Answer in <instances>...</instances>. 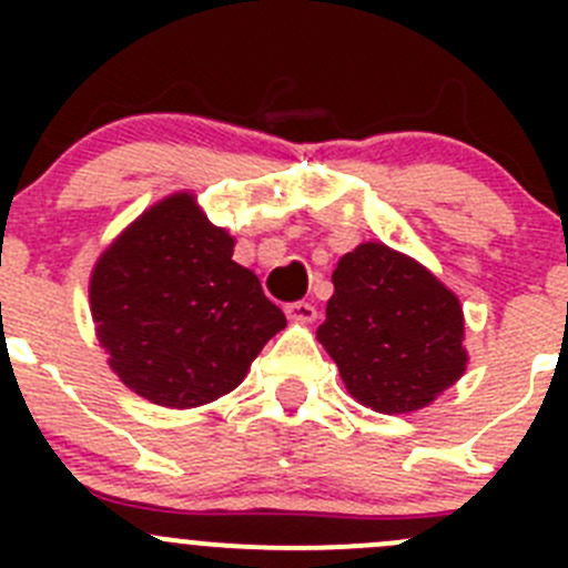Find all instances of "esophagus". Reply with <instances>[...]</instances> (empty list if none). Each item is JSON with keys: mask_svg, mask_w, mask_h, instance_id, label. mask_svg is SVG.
<instances>
[{"mask_svg": "<svg viewBox=\"0 0 568 568\" xmlns=\"http://www.w3.org/2000/svg\"><path fill=\"white\" fill-rule=\"evenodd\" d=\"M285 316L291 321H300V324H307V321H316V307L311 302H291V305H285Z\"/></svg>", "mask_w": 568, "mask_h": 568, "instance_id": "1", "label": "esophagus"}]
</instances>
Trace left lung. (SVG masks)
I'll return each mask as SVG.
<instances>
[{
    "label": "left lung",
    "instance_id": "8db88e82",
    "mask_svg": "<svg viewBox=\"0 0 568 568\" xmlns=\"http://www.w3.org/2000/svg\"><path fill=\"white\" fill-rule=\"evenodd\" d=\"M332 285L316 335L359 404L404 415L462 379V305L426 266L368 242L337 261Z\"/></svg>",
    "mask_w": 568,
    "mask_h": 568
}]
</instances>
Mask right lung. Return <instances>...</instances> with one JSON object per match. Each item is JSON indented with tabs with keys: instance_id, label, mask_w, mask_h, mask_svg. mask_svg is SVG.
<instances>
[{
	"instance_id": "add662e5",
	"label": "right lung",
	"mask_w": 568,
	"mask_h": 568,
	"mask_svg": "<svg viewBox=\"0 0 568 568\" xmlns=\"http://www.w3.org/2000/svg\"><path fill=\"white\" fill-rule=\"evenodd\" d=\"M233 244L194 194L178 192L99 257L90 311L129 390L170 409L211 404L242 385L252 359L283 329V311L233 261Z\"/></svg>"
}]
</instances>
